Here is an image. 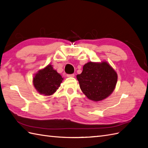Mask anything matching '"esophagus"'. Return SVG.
Here are the masks:
<instances>
[{"label": "esophagus", "mask_w": 148, "mask_h": 148, "mask_svg": "<svg viewBox=\"0 0 148 148\" xmlns=\"http://www.w3.org/2000/svg\"><path fill=\"white\" fill-rule=\"evenodd\" d=\"M67 77H74V74H67Z\"/></svg>", "instance_id": "1"}]
</instances>
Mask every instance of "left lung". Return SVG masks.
Listing matches in <instances>:
<instances>
[{
	"mask_svg": "<svg viewBox=\"0 0 148 148\" xmlns=\"http://www.w3.org/2000/svg\"><path fill=\"white\" fill-rule=\"evenodd\" d=\"M77 79L87 97L94 101H102L114 90L117 81L116 72L107 62H89L83 66Z\"/></svg>",
	"mask_w": 148,
	"mask_h": 148,
	"instance_id": "8db88e82",
	"label": "left lung"
}]
</instances>
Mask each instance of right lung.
Segmentation results:
<instances>
[{
  "label": "right lung",
  "instance_id": "add662e5",
  "mask_svg": "<svg viewBox=\"0 0 148 148\" xmlns=\"http://www.w3.org/2000/svg\"><path fill=\"white\" fill-rule=\"evenodd\" d=\"M62 80L61 75L49 64L36 74L33 78V84L39 94L51 96L58 89Z\"/></svg>",
  "mask_w": 148,
  "mask_h": 148
}]
</instances>
